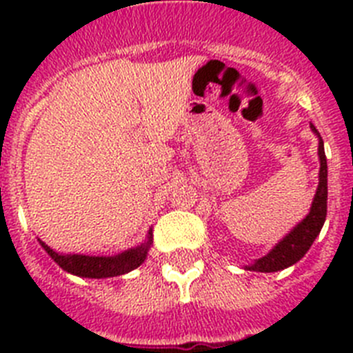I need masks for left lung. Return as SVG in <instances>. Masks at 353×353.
I'll use <instances>...</instances> for the list:
<instances>
[{
  "instance_id": "obj_1",
  "label": "left lung",
  "mask_w": 353,
  "mask_h": 353,
  "mask_svg": "<svg viewBox=\"0 0 353 353\" xmlns=\"http://www.w3.org/2000/svg\"><path fill=\"white\" fill-rule=\"evenodd\" d=\"M311 130L318 136V157H320V182H318L316 194H314L313 205H311L310 214L305 215L297 226L293 228L292 232L274 245L269 254L261 256L254 263L245 265L248 270H256V272H277L283 270L290 265L297 263L305 252L310 251L311 244L318 236L325 223L327 215V159L325 150H323V141L320 138L318 130L314 125H311Z\"/></svg>"
}]
</instances>
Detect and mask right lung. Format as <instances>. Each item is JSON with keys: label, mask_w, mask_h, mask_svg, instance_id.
Listing matches in <instances>:
<instances>
[{"label": "right lung", "mask_w": 353, "mask_h": 353, "mask_svg": "<svg viewBox=\"0 0 353 353\" xmlns=\"http://www.w3.org/2000/svg\"><path fill=\"white\" fill-rule=\"evenodd\" d=\"M49 256L60 265L61 269L79 277H92V279H102V277H117L127 274L130 270L138 269L145 261L148 254L150 244H152V230L148 232V240L138 248L117 254V256H86V254H60L52 251L48 244L39 240Z\"/></svg>", "instance_id": "obj_1"}]
</instances>
